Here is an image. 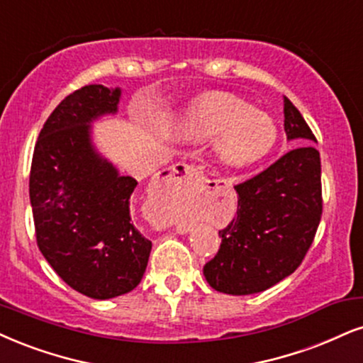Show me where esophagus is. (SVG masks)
I'll use <instances>...</instances> for the list:
<instances>
[{
	"label": "esophagus",
	"mask_w": 363,
	"mask_h": 363,
	"mask_svg": "<svg viewBox=\"0 0 363 363\" xmlns=\"http://www.w3.org/2000/svg\"><path fill=\"white\" fill-rule=\"evenodd\" d=\"M200 178H202V172L199 168L185 163H177L163 169L158 180L164 186H194L200 182Z\"/></svg>",
	"instance_id": "obj_1"
}]
</instances>
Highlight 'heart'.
<instances>
[{"label":"heart","mask_w":363,"mask_h":363,"mask_svg":"<svg viewBox=\"0 0 363 363\" xmlns=\"http://www.w3.org/2000/svg\"><path fill=\"white\" fill-rule=\"evenodd\" d=\"M174 131L183 141L202 143L217 136L216 155L229 168H249L274 150L276 121L249 102L225 92L196 97L180 114Z\"/></svg>","instance_id":"obj_1"}]
</instances>
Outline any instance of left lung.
I'll list each match as a JSON object with an SVG mask.
<instances>
[{
	"label": "left lung",
	"instance_id": "obj_1",
	"mask_svg": "<svg viewBox=\"0 0 363 363\" xmlns=\"http://www.w3.org/2000/svg\"><path fill=\"white\" fill-rule=\"evenodd\" d=\"M284 131L294 150L235 186L237 217L223 230L217 256L203 266L216 291L261 293L293 274L321 218V161L310 126L284 97Z\"/></svg>",
	"mask_w": 363,
	"mask_h": 363
}]
</instances>
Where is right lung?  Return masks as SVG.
<instances>
[{
    "label": "right lung",
    "instance_id": "right-lung-1",
    "mask_svg": "<svg viewBox=\"0 0 363 363\" xmlns=\"http://www.w3.org/2000/svg\"><path fill=\"white\" fill-rule=\"evenodd\" d=\"M119 99V87L102 84L67 96L40 131L30 172L38 249L70 288L94 299L136 288L151 252L129 212L138 182L92 141V123L118 113Z\"/></svg>",
    "mask_w": 363,
    "mask_h": 363
}]
</instances>
